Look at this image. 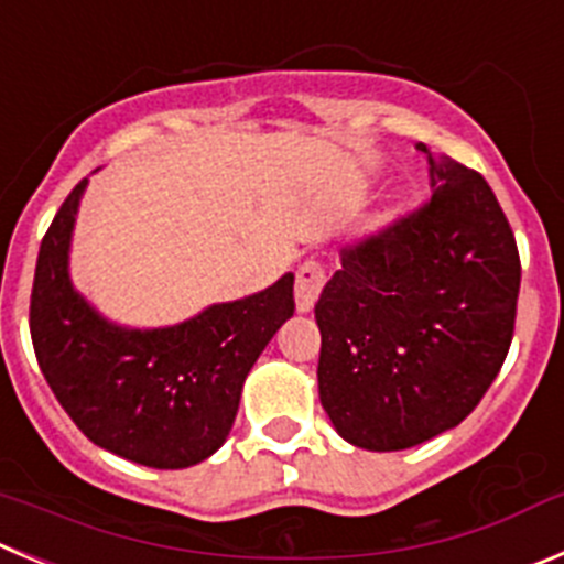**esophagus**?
Returning <instances> with one entry per match:
<instances>
[{
  "mask_svg": "<svg viewBox=\"0 0 564 564\" xmlns=\"http://www.w3.org/2000/svg\"><path fill=\"white\" fill-rule=\"evenodd\" d=\"M325 286V270L319 261H306L297 270V281H294V306L300 314H308L317 303L319 292Z\"/></svg>",
  "mask_w": 564,
  "mask_h": 564,
  "instance_id": "1",
  "label": "esophagus"
}]
</instances>
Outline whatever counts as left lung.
Returning <instances> with one entry per match:
<instances>
[{"label": "left lung", "instance_id": "left-lung-1", "mask_svg": "<svg viewBox=\"0 0 564 564\" xmlns=\"http://www.w3.org/2000/svg\"><path fill=\"white\" fill-rule=\"evenodd\" d=\"M431 203L341 250L314 308L319 403L361 451H406L456 429L512 345L520 258L481 175L423 147Z\"/></svg>", "mask_w": 564, "mask_h": 564}]
</instances>
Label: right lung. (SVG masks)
<instances>
[{
  "label": "right lung",
  "instance_id": "add662e5",
  "mask_svg": "<svg viewBox=\"0 0 564 564\" xmlns=\"http://www.w3.org/2000/svg\"><path fill=\"white\" fill-rule=\"evenodd\" d=\"M86 188L83 177L39 250L30 334L41 372L99 448L155 470L199 465L225 445L247 372L294 314V275L175 325L116 323L75 286L68 267Z\"/></svg>",
  "mask_w": 564,
  "mask_h": 564
}]
</instances>
